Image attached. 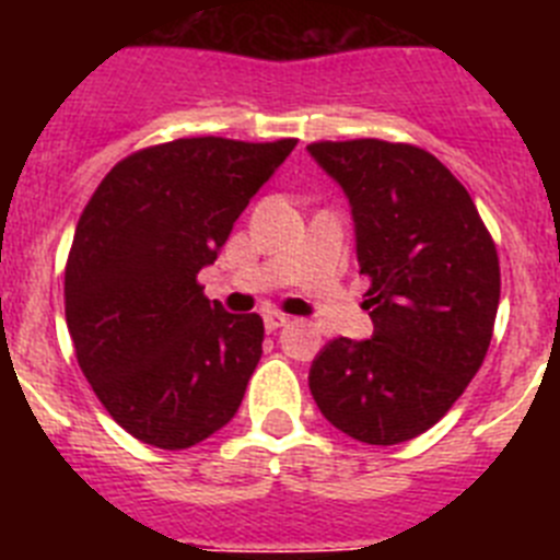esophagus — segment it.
<instances>
[{
    "mask_svg": "<svg viewBox=\"0 0 560 560\" xmlns=\"http://www.w3.org/2000/svg\"><path fill=\"white\" fill-rule=\"evenodd\" d=\"M285 323H289V316L280 314V311H266V314H264V325H266V330L283 328Z\"/></svg>",
    "mask_w": 560,
    "mask_h": 560,
    "instance_id": "1",
    "label": "esophagus"
}]
</instances>
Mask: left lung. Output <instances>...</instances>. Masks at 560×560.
<instances>
[{"instance_id":"1","label":"left lung","mask_w":560,"mask_h":560,"mask_svg":"<svg viewBox=\"0 0 560 560\" xmlns=\"http://www.w3.org/2000/svg\"><path fill=\"white\" fill-rule=\"evenodd\" d=\"M350 201L373 336L328 341L308 387L339 432L395 446L432 429L482 368L499 257L471 196L438 156L384 140L311 142Z\"/></svg>"}]
</instances>
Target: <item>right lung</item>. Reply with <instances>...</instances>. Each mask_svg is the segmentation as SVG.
Returning a JSON list of instances; mask_svg holds the SVG:
<instances>
[{
  "label": "right lung",
  "instance_id": "right-lung-1",
  "mask_svg": "<svg viewBox=\"0 0 560 560\" xmlns=\"http://www.w3.org/2000/svg\"><path fill=\"white\" fill-rule=\"evenodd\" d=\"M296 140L190 137L106 173L75 226L67 328L95 395L128 434L179 452L235 418L264 319L207 300L199 271Z\"/></svg>",
  "mask_w": 560,
  "mask_h": 560
}]
</instances>
